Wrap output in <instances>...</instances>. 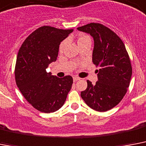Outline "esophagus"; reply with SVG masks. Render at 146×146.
Wrapping results in <instances>:
<instances>
[{"label": "esophagus", "mask_w": 146, "mask_h": 146, "mask_svg": "<svg viewBox=\"0 0 146 146\" xmlns=\"http://www.w3.org/2000/svg\"><path fill=\"white\" fill-rule=\"evenodd\" d=\"M78 80H80V78L78 76H73V81H78Z\"/></svg>", "instance_id": "obj_1"}]
</instances>
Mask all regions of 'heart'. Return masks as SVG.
<instances>
[{
    "label": "heart",
    "mask_w": 146,
    "mask_h": 146,
    "mask_svg": "<svg viewBox=\"0 0 146 146\" xmlns=\"http://www.w3.org/2000/svg\"><path fill=\"white\" fill-rule=\"evenodd\" d=\"M88 39H90V37L88 36H87V35H82V36H80L79 38H78L77 42H78V44H79V42H81L82 41L88 40ZM66 42H66V40H64V41L61 42V43L60 44V46H59V51H60L61 52H62L63 51H64V47L65 46H66Z\"/></svg>",
    "instance_id": "heart-1"
}]
</instances>
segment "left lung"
Returning <instances> with one entry per match:
<instances>
[{"label": "left lung", "mask_w": 146, "mask_h": 146, "mask_svg": "<svg viewBox=\"0 0 146 146\" xmlns=\"http://www.w3.org/2000/svg\"><path fill=\"white\" fill-rule=\"evenodd\" d=\"M94 40L92 61L96 67L98 81L92 85L87 80V88L81 92L85 104L98 112H106L117 106L127 93L131 76V59L124 42L113 31L100 23L79 27Z\"/></svg>", "instance_id": "left-lung-1"}]
</instances>
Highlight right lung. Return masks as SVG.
I'll return each mask as SVG.
<instances>
[{
	"mask_svg": "<svg viewBox=\"0 0 146 146\" xmlns=\"http://www.w3.org/2000/svg\"><path fill=\"white\" fill-rule=\"evenodd\" d=\"M73 31L42 26L32 32L19 50L15 82L26 100L40 112L50 113L58 110L70 91L72 76L58 78L47 73L46 68L56 61L59 45Z\"/></svg>",
	"mask_w": 146,
	"mask_h": 146,
	"instance_id": "1",
	"label": "right lung"
}]
</instances>
